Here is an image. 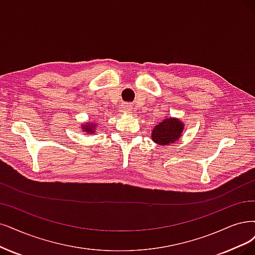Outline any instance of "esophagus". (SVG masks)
<instances>
[{
  "mask_svg": "<svg viewBox=\"0 0 255 255\" xmlns=\"http://www.w3.org/2000/svg\"><path fill=\"white\" fill-rule=\"evenodd\" d=\"M122 110L124 112L129 113L131 110H132V106L129 105V104H124V105H123V107H122Z\"/></svg>",
  "mask_w": 255,
  "mask_h": 255,
  "instance_id": "1",
  "label": "esophagus"
}]
</instances>
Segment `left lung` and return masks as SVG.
Masks as SVG:
<instances>
[{
	"instance_id": "left-lung-1",
	"label": "left lung",
	"mask_w": 255,
	"mask_h": 255,
	"mask_svg": "<svg viewBox=\"0 0 255 255\" xmlns=\"http://www.w3.org/2000/svg\"><path fill=\"white\" fill-rule=\"evenodd\" d=\"M184 125L177 119H166L152 130V140L159 145H168L175 142L181 136Z\"/></svg>"
}]
</instances>
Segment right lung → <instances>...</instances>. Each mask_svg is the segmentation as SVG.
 Listing matches in <instances>:
<instances>
[{
	"label": "right lung",
	"mask_w": 255,
	"mask_h": 255,
	"mask_svg": "<svg viewBox=\"0 0 255 255\" xmlns=\"http://www.w3.org/2000/svg\"><path fill=\"white\" fill-rule=\"evenodd\" d=\"M93 128H94V125H93V126H92V124H91V125H89V124H88V123H87V124H86V126H85V127H83V129H84L85 131H87V132H88V133L94 132V131H93L94 129H93Z\"/></svg>",
	"instance_id": "1"
}]
</instances>
